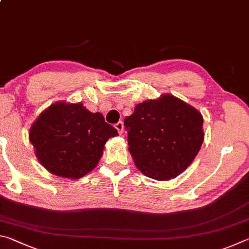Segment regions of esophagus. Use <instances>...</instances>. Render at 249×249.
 Masks as SVG:
<instances>
[{
  "instance_id": "34e87169",
  "label": "esophagus",
  "mask_w": 249,
  "mask_h": 249,
  "mask_svg": "<svg viewBox=\"0 0 249 249\" xmlns=\"http://www.w3.org/2000/svg\"><path fill=\"white\" fill-rule=\"evenodd\" d=\"M115 128L117 129V131L119 132V134H121L122 130H124V122H122V121L117 122V124H115Z\"/></svg>"
}]
</instances>
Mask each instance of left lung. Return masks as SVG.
<instances>
[{"label":"left lung","mask_w":249,"mask_h":249,"mask_svg":"<svg viewBox=\"0 0 249 249\" xmlns=\"http://www.w3.org/2000/svg\"><path fill=\"white\" fill-rule=\"evenodd\" d=\"M202 124L201 113L172 95L138 104L124 119L136 166L155 180L177 177L202 145Z\"/></svg>","instance_id":"1"}]
</instances>
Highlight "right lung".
Returning a JSON list of instances; mask_svg holds the SVG:
<instances>
[{
  "label": "right lung",
  "instance_id": "obj_1",
  "mask_svg": "<svg viewBox=\"0 0 249 249\" xmlns=\"http://www.w3.org/2000/svg\"><path fill=\"white\" fill-rule=\"evenodd\" d=\"M117 130L100 112L82 103H56L34 122L29 140L43 167L56 176L81 178L96 167L109 138Z\"/></svg>",
  "mask_w": 249,
  "mask_h": 249
}]
</instances>
